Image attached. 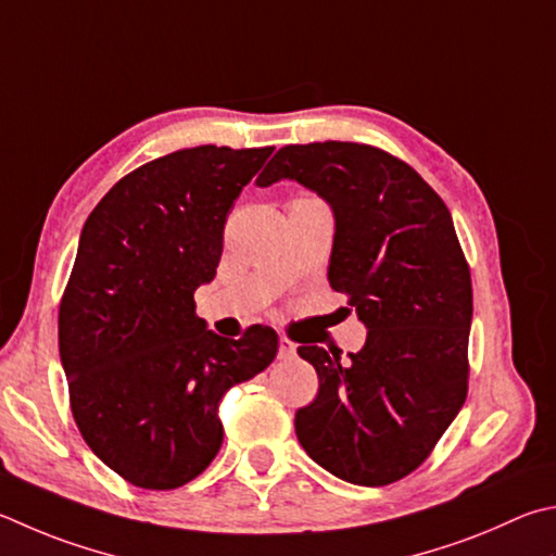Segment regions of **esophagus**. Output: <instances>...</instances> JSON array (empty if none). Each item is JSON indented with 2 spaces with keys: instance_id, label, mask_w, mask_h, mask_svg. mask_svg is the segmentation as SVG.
Instances as JSON below:
<instances>
[{
  "instance_id": "1",
  "label": "esophagus",
  "mask_w": 556,
  "mask_h": 556,
  "mask_svg": "<svg viewBox=\"0 0 556 556\" xmlns=\"http://www.w3.org/2000/svg\"><path fill=\"white\" fill-rule=\"evenodd\" d=\"M296 357V345L289 338H279V359Z\"/></svg>"
}]
</instances>
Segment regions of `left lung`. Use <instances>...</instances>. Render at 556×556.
<instances>
[{"label":"left lung","mask_w":556,"mask_h":556,"mask_svg":"<svg viewBox=\"0 0 556 556\" xmlns=\"http://www.w3.org/2000/svg\"><path fill=\"white\" fill-rule=\"evenodd\" d=\"M279 179L330 206L328 281L367 328L350 362L299 348L316 367L318 396L296 410V438L342 481H399L426 462L467 399L471 277L452 216L416 169L371 146H287L255 185Z\"/></svg>","instance_id":"left-lung-1"}]
</instances>
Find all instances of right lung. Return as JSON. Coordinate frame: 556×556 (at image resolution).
Wrapping results in <instances>:
<instances>
[{"label": "right lung", "mask_w": 556, "mask_h": 556, "mask_svg": "<svg viewBox=\"0 0 556 556\" xmlns=\"http://www.w3.org/2000/svg\"><path fill=\"white\" fill-rule=\"evenodd\" d=\"M271 148L199 146L118 179L89 214L58 340L85 442L140 489L197 479L224 442L220 399L277 355V332L206 328L194 291L216 277L224 226Z\"/></svg>", "instance_id": "add662e5"}]
</instances>
